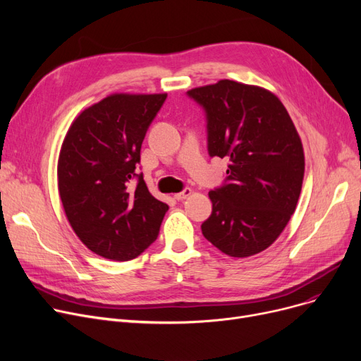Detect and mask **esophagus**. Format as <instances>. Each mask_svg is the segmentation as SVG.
I'll list each match as a JSON object with an SVG mask.
<instances>
[{
	"label": "esophagus",
	"mask_w": 361,
	"mask_h": 361,
	"mask_svg": "<svg viewBox=\"0 0 361 361\" xmlns=\"http://www.w3.org/2000/svg\"><path fill=\"white\" fill-rule=\"evenodd\" d=\"M190 196H192V188H184V190H183L181 193H177L174 197H176L177 200H184V199L190 197Z\"/></svg>",
	"instance_id": "obj_1"
}]
</instances>
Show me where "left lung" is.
Segmentation results:
<instances>
[{
    "instance_id": "obj_1",
    "label": "left lung",
    "mask_w": 361,
    "mask_h": 361,
    "mask_svg": "<svg viewBox=\"0 0 361 361\" xmlns=\"http://www.w3.org/2000/svg\"><path fill=\"white\" fill-rule=\"evenodd\" d=\"M187 93L206 111L209 155L230 159V183L209 192L204 238L231 257L267 250L294 214L305 177L288 111L271 90L228 79Z\"/></svg>"
}]
</instances>
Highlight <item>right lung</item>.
Instances as JSON below:
<instances>
[{"mask_svg": "<svg viewBox=\"0 0 361 361\" xmlns=\"http://www.w3.org/2000/svg\"><path fill=\"white\" fill-rule=\"evenodd\" d=\"M166 93H111L85 108L63 140L56 180L66 216L89 250L105 259L137 257L159 234L168 204L139 176L149 124Z\"/></svg>", "mask_w": 361, "mask_h": 361, "instance_id": "obj_1", "label": "right lung"}]
</instances>
